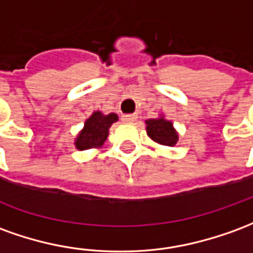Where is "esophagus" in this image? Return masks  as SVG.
<instances>
[{"mask_svg":"<svg viewBox=\"0 0 253 253\" xmlns=\"http://www.w3.org/2000/svg\"><path fill=\"white\" fill-rule=\"evenodd\" d=\"M122 121L127 122V123H132V122L137 121V115H135V114L122 115Z\"/></svg>","mask_w":253,"mask_h":253,"instance_id":"obj_1","label":"esophagus"}]
</instances>
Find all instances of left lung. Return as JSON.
<instances>
[{
    "label": "left lung",
    "mask_w": 253,
    "mask_h": 253,
    "mask_svg": "<svg viewBox=\"0 0 253 253\" xmlns=\"http://www.w3.org/2000/svg\"><path fill=\"white\" fill-rule=\"evenodd\" d=\"M146 132L155 142L166 146H174L178 141V134L172 123L163 118L146 121Z\"/></svg>",
    "instance_id": "8db88e82"
}]
</instances>
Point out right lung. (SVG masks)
I'll return each mask as SVG.
<instances>
[{"label":"right lung","mask_w":253,"mask_h":253,"mask_svg":"<svg viewBox=\"0 0 253 253\" xmlns=\"http://www.w3.org/2000/svg\"><path fill=\"white\" fill-rule=\"evenodd\" d=\"M118 121V115L109 114L102 115L101 112H94L84 123V128L78 135V149L86 151L90 148H97L104 144L108 137V130L114 122Z\"/></svg>","instance_id":"1"}]
</instances>
